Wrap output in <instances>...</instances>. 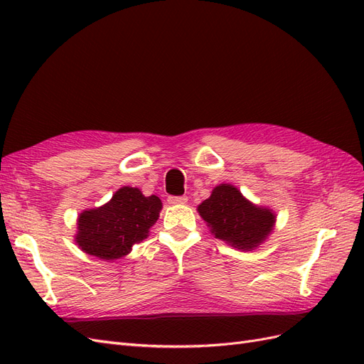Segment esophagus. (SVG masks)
Segmentation results:
<instances>
[{
    "label": "esophagus",
    "instance_id": "1",
    "mask_svg": "<svg viewBox=\"0 0 364 364\" xmlns=\"http://www.w3.org/2000/svg\"><path fill=\"white\" fill-rule=\"evenodd\" d=\"M167 202H168L170 205H183V203L188 202V197H185V196H179V197L170 196Z\"/></svg>",
    "mask_w": 364,
    "mask_h": 364
}]
</instances>
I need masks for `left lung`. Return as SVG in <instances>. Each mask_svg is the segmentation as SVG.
<instances>
[{
    "instance_id": "left-lung-1",
    "label": "left lung",
    "mask_w": 364,
    "mask_h": 364,
    "mask_svg": "<svg viewBox=\"0 0 364 364\" xmlns=\"http://www.w3.org/2000/svg\"><path fill=\"white\" fill-rule=\"evenodd\" d=\"M211 234L238 250H255L273 232L277 214L247 200L237 186L220 183L197 206Z\"/></svg>"
}]
</instances>
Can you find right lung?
Returning <instances> with one entry per match:
<instances>
[{
  "mask_svg": "<svg viewBox=\"0 0 364 364\" xmlns=\"http://www.w3.org/2000/svg\"><path fill=\"white\" fill-rule=\"evenodd\" d=\"M161 209L158 196L146 197L139 188L121 186L107 203L79 214L74 241L87 255L103 261L119 259L149 237Z\"/></svg>",
  "mask_w": 364,
  "mask_h": 364,
  "instance_id": "right-lung-1",
  "label": "right lung"
}]
</instances>
